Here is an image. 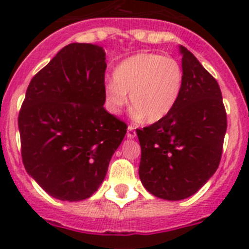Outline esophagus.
Segmentation results:
<instances>
[{
	"label": "esophagus",
	"instance_id": "1",
	"mask_svg": "<svg viewBox=\"0 0 249 249\" xmlns=\"http://www.w3.org/2000/svg\"><path fill=\"white\" fill-rule=\"evenodd\" d=\"M127 137L128 138H135L136 137V127L129 124L128 128H127Z\"/></svg>",
	"mask_w": 249,
	"mask_h": 249
}]
</instances>
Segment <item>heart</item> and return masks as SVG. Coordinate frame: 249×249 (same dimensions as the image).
Listing matches in <instances>:
<instances>
[{
  "label": "heart",
  "instance_id": "obj_1",
  "mask_svg": "<svg viewBox=\"0 0 249 249\" xmlns=\"http://www.w3.org/2000/svg\"><path fill=\"white\" fill-rule=\"evenodd\" d=\"M105 85V106L117 114L126 106L127 94L138 116L146 122L164 120L177 105L183 89V68L177 59L140 52L123 59Z\"/></svg>",
  "mask_w": 249,
  "mask_h": 249
}]
</instances>
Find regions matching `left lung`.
I'll list each match as a JSON object with an SVG mask.
<instances>
[{"instance_id": "1", "label": "left lung", "mask_w": 249, "mask_h": 249, "mask_svg": "<svg viewBox=\"0 0 249 249\" xmlns=\"http://www.w3.org/2000/svg\"><path fill=\"white\" fill-rule=\"evenodd\" d=\"M183 89L164 120L137 129L140 178L149 193L167 201L195 195L218 168L227 114L214 77L179 46Z\"/></svg>"}]
</instances>
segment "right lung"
Masks as SVG:
<instances>
[{"mask_svg":"<svg viewBox=\"0 0 249 249\" xmlns=\"http://www.w3.org/2000/svg\"><path fill=\"white\" fill-rule=\"evenodd\" d=\"M106 67L100 46L67 45L35 74L22 103L25 168L61 201H82L98 190L126 135V123L103 107Z\"/></svg>","mask_w":249,"mask_h":249,"instance_id":"add662e5","label":"right lung"}]
</instances>
